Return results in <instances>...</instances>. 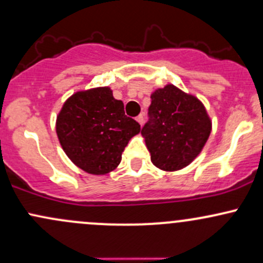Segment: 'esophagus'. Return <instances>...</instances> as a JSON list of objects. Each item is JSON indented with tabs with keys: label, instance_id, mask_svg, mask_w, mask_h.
<instances>
[{
	"label": "esophagus",
	"instance_id": "esophagus-1",
	"mask_svg": "<svg viewBox=\"0 0 263 263\" xmlns=\"http://www.w3.org/2000/svg\"><path fill=\"white\" fill-rule=\"evenodd\" d=\"M136 121L140 123L141 126H142L143 125V115H138V116L136 117Z\"/></svg>",
	"mask_w": 263,
	"mask_h": 263
}]
</instances>
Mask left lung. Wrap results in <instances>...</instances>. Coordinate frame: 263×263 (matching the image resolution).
I'll return each instance as SVG.
<instances>
[{"mask_svg": "<svg viewBox=\"0 0 263 263\" xmlns=\"http://www.w3.org/2000/svg\"><path fill=\"white\" fill-rule=\"evenodd\" d=\"M148 122L141 129L151 161L163 171L182 170L200 155L212 122L197 97L166 85L151 95Z\"/></svg>", "mask_w": 263, "mask_h": 263, "instance_id": "8db88e82", "label": "left lung"}]
</instances>
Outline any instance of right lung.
<instances>
[{"mask_svg":"<svg viewBox=\"0 0 263 263\" xmlns=\"http://www.w3.org/2000/svg\"><path fill=\"white\" fill-rule=\"evenodd\" d=\"M141 126L125 115L123 102L109 87L79 91L63 103L56 132L68 158L91 175H106L120 164L122 152Z\"/></svg>","mask_w":263,"mask_h":263,"instance_id":"right-lung-1","label":"right lung"}]
</instances>
